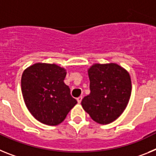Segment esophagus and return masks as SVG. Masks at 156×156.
Instances as JSON below:
<instances>
[{"instance_id":"1","label":"esophagus","mask_w":156,"mask_h":156,"mask_svg":"<svg viewBox=\"0 0 156 156\" xmlns=\"http://www.w3.org/2000/svg\"><path fill=\"white\" fill-rule=\"evenodd\" d=\"M82 99H83L82 96H80L79 98H77V99H76V100H77V102H78V103H79V104H80V103L81 102V101H82Z\"/></svg>"}]
</instances>
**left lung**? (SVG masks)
<instances>
[{
  "instance_id": "left-lung-1",
  "label": "left lung",
  "mask_w": 156,
  "mask_h": 156,
  "mask_svg": "<svg viewBox=\"0 0 156 156\" xmlns=\"http://www.w3.org/2000/svg\"><path fill=\"white\" fill-rule=\"evenodd\" d=\"M90 94L81 101L91 119L100 124L113 122L123 112L131 94V80L115 63L94 64L88 69Z\"/></svg>"
}]
</instances>
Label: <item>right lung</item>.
<instances>
[{
	"mask_svg": "<svg viewBox=\"0 0 156 156\" xmlns=\"http://www.w3.org/2000/svg\"><path fill=\"white\" fill-rule=\"evenodd\" d=\"M66 70L55 64L36 63L24 70L21 87L25 104L44 124L61 123L77 101L65 84Z\"/></svg>",
	"mask_w": 156,
	"mask_h": 156,
	"instance_id": "add662e5",
	"label": "right lung"
}]
</instances>
